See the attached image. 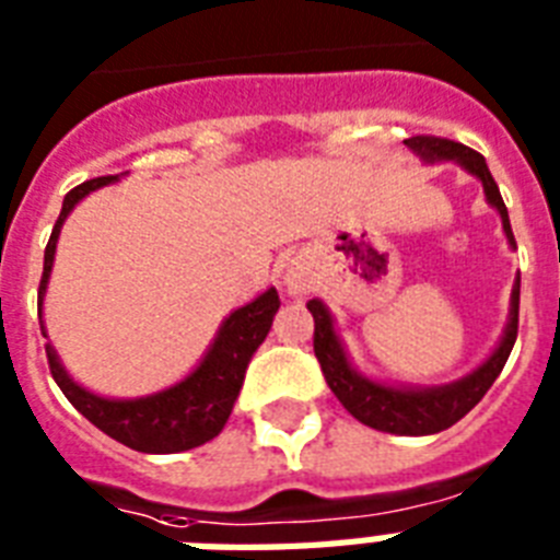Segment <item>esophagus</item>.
I'll return each mask as SVG.
<instances>
[{
  "mask_svg": "<svg viewBox=\"0 0 560 560\" xmlns=\"http://www.w3.org/2000/svg\"><path fill=\"white\" fill-rule=\"evenodd\" d=\"M288 288H290V293H299V281L290 279V281H288Z\"/></svg>",
  "mask_w": 560,
  "mask_h": 560,
  "instance_id": "34e87169",
  "label": "esophagus"
}]
</instances>
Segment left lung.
<instances>
[{"label":"left lung","mask_w":560,"mask_h":560,"mask_svg":"<svg viewBox=\"0 0 560 560\" xmlns=\"http://www.w3.org/2000/svg\"><path fill=\"white\" fill-rule=\"evenodd\" d=\"M409 151H416L424 162H456L462 168L474 174L486 188L488 202L500 211L503 218V232L509 244H514L512 223H509V209H505L500 188H497L491 171H488L482 153L470 151L465 144L442 139V136H412L404 142ZM307 311L314 316V354L323 366L325 381L331 392L340 398V404L358 418L360 424L383 430L395 435H433L453 427L459 418H465L477 407L482 395L491 389L497 374L503 372L505 360L512 354L514 340H517V314H521V279L514 281L512 311H509V325H505L503 340L494 349V354L479 369L447 386H433V389H395L386 383L369 381L358 369L351 366L342 349L340 337L334 331V319L328 307L319 299L307 302Z\"/></svg>","instance_id":"8db88e82"}]
</instances>
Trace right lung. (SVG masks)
Returning <instances> with one entry per match:
<instances>
[{
    "label": "right lung",
    "mask_w": 560,
    "mask_h": 560,
    "mask_svg": "<svg viewBox=\"0 0 560 560\" xmlns=\"http://www.w3.org/2000/svg\"><path fill=\"white\" fill-rule=\"evenodd\" d=\"M116 179L118 174L116 177L90 179V183H81V186L66 194L60 218H57L55 229H51V237H48L46 258H43L39 311H43V296H46V284L48 276H51V261H55L57 249V235H60L63 220L69 218V211L86 194L107 186V183H116ZM279 305V293H276V288H270L264 290L258 299H253L249 305L237 307L235 314H229L223 319L218 337L211 342V349L200 360V366L194 369L186 381L174 383L168 389L148 395V398L113 400L92 395L90 389L78 386L66 374V369L57 360V351L51 349V342H46L48 369H51V377L63 389L69 404L83 418H90L92 424L98 427L101 433H107L109 439H116V442L127 444V447H133L139 453L191 451V447L211 442L229 421L232 407H235L237 400V392L244 386L246 366H249V360H253L255 349L264 342V337L270 334L272 316H276Z\"/></svg>",
    "instance_id": "obj_1"
}]
</instances>
